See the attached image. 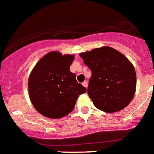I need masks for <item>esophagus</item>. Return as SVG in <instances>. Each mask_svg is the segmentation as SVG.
Masks as SVG:
<instances>
[{"mask_svg":"<svg viewBox=\"0 0 154 154\" xmlns=\"http://www.w3.org/2000/svg\"><path fill=\"white\" fill-rule=\"evenodd\" d=\"M82 86H85L86 88H87V86H88V82H86V81H85V82H82Z\"/></svg>","mask_w":154,"mask_h":154,"instance_id":"34e87169","label":"esophagus"}]
</instances>
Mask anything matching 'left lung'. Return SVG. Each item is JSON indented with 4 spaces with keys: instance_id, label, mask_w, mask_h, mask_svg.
Returning a JSON list of instances; mask_svg holds the SVG:
<instances>
[{
    "instance_id": "left-lung-1",
    "label": "left lung",
    "mask_w": 154,
    "mask_h": 154,
    "mask_svg": "<svg viewBox=\"0 0 154 154\" xmlns=\"http://www.w3.org/2000/svg\"><path fill=\"white\" fill-rule=\"evenodd\" d=\"M79 56L92 72L87 93L95 107L109 113L127 107L136 90V73L129 60L109 46Z\"/></svg>"
}]
</instances>
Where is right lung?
<instances>
[{
    "instance_id": "add662e5",
    "label": "right lung",
    "mask_w": 154,
    "mask_h": 154,
    "mask_svg": "<svg viewBox=\"0 0 154 154\" xmlns=\"http://www.w3.org/2000/svg\"><path fill=\"white\" fill-rule=\"evenodd\" d=\"M74 58L53 51L33 68L28 79L29 96L35 109L44 116L58 119L68 115L79 96L86 92L70 71Z\"/></svg>"
}]
</instances>
